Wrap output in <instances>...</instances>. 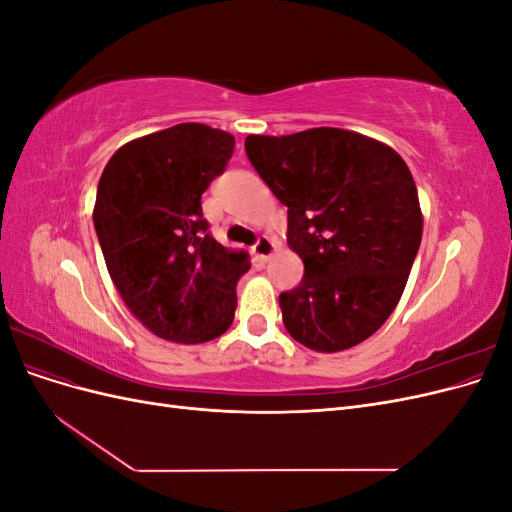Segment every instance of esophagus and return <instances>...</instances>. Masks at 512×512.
<instances>
[{
  "mask_svg": "<svg viewBox=\"0 0 512 512\" xmlns=\"http://www.w3.org/2000/svg\"><path fill=\"white\" fill-rule=\"evenodd\" d=\"M252 252L260 258V260H267L271 254H273V243H271V239L269 237H258V241L254 243V247H252Z\"/></svg>",
  "mask_w": 512,
  "mask_h": 512,
  "instance_id": "esophagus-1",
  "label": "esophagus"
}]
</instances>
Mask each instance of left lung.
Wrapping results in <instances>:
<instances>
[{"mask_svg": "<svg viewBox=\"0 0 512 512\" xmlns=\"http://www.w3.org/2000/svg\"><path fill=\"white\" fill-rule=\"evenodd\" d=\"M247 160L288 207L299 286L280 294L299 344L346 350L374 335L406 288L423 235L418 192L397 151L339 128L247 136Z\"/></svg>", "mask_w": 512, "mask_h": 512, "instance_id": "obj_1", "label": "left lung"}]
</instances>
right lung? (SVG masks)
<instances>
[{"instance_id":"obj_1","label":"right lung","mask_w":512,"mask_h":512,"mask_svg":"<svg viewBox=\"0 0 512 512\" xmlns=\"http://www.w3.org/2000/svg\"><path fill=\"white\" fill-rule=\"evenodd\" d=\"M232 149L228 132L179 123L123 145L98 183L94 226L111 280L130 312L168 342H209L235 318L250 260L211 237L200 205Z\"/></svg>"}]
</instances>
